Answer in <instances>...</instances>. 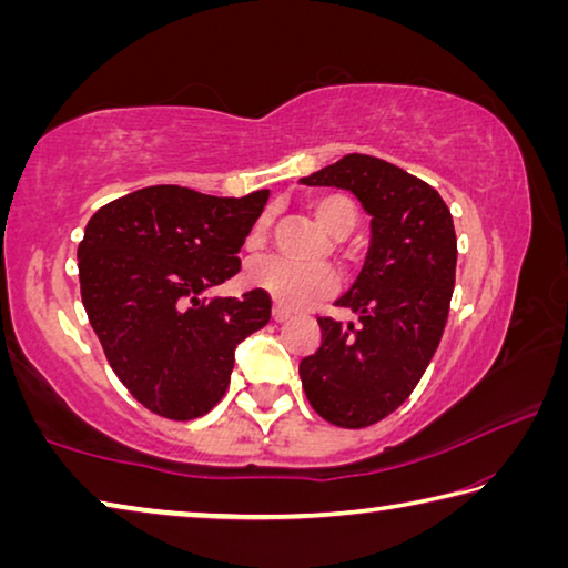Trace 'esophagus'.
I'll list each match as a JSON object with an SVG mask.
<instances>
[{
  "mask_svg": "<svg viewBox=\"0 0 568 568\" xmlns=\"http://www.w3.org/2000/svg\"><path fill=\"white\" fill-rule=\"evenodd\" d=\"M273 321H277V323L291 321V311H287V307H283V305H273Z\"/></svg>",
  "mask_w": 568,
  "mask_h": 568,
  "instance_id": "34e87169",
  "label": "esophagus"
}]
</instances>
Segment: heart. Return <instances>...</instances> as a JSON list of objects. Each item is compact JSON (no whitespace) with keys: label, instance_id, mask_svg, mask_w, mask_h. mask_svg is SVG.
<instances>
[{"label":"heart","instance_id":"b5f03b06","mask_svg":"<svg viewBox=\"0 0 568 568\" xmlns=\"http://www.w3.org/2000/svg\"><path fill=\"white\" fill-rule=\"evenodd\" d=\"M318 223L333 235H348L358 225V207L345 195H325L313 203ZM263 237V223L253 230V243ZM245 283L257 287L285 307H305L335 291V273L328 265H305L281 255L257 257L247 265Z\"/></svg>","mask_w":568,"mask_h":568}]
</instances>
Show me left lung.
Wrapping results in <instances>:
<instances>
[{
  "instance_id": "1",
  "label": "left lung",
  "mask_w": 568,
  "mask_h": 568,
  "mask_svg": "<svg viewBox=\"0 0 568 568\" xmlns=\"http://www.w3.org/2000/svg\"><path fill=\"white\" fill-rule=\"evenodd\" d=\"M301 182L351 190L371 215L365 263L335 301L358 323L318 318L321 348L297 368L321 418L365 428L410 396L438 348L456 283L454 217L428 182L358 152Z\"/></svg>"
}]
</instances>
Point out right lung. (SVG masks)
<instances>
[{"mask_svg": "<svg viewBox=\"0 0 568 568\" xmlns=\"http://www.w3.org/2000/svg\"><path fill=\"white\" fill-rule=\"evenodd\" d=\"M271 190L245 197L155 185L100 207L77 247L82 303L104 355L142 406L170 420L225 396L235 348L271 321V295L205 297L240 271L237 253Z\"/></svg>", "mask_w": 568, "mask_h": 568, "instance_id": "1", "label": "right lung"}]
</instances>
